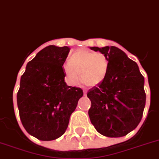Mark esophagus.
Returning a JSON list of instances; mask_svg holds the SVG:
<instances>
[{
  "label": "esophagus",
  "instance_id": "obj_1",
  "mask_svg": "<svg viewBox=\"0 0 159 159\" xmlns=\"http://www.w3.org/2000/svg\"><path fill=\"white\" fill-rule=\"evenodd\" d=\"M86 94H87V90H86V89H84V95L85 96Z\"/></svg>",
  "mask_w": 159,
  "mask_h": 159
}]
</instances>
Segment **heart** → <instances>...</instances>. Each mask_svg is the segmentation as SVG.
<instances>
[{"mask_svg": "<svg viewBox=\"0 0 159 159\" xmlns=\"http://www.w3.org/2000/svg\"><path fill=\"white\" fill-rule=\"evenodd\" d=\"M108 68V61L104 54L85 49L75 51L63 66L65 80L72 86L81 80L80 74L87 85L96 86L104 80Z\"/></svg>", "mask_w": 159, "mask_h": 159, "instance_id": "obj_1", "label": "heart"}]
</instances>
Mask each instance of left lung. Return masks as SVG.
Wrapping results in <instances>:
<instances>
[{
	"label": "left lung",
	"instance_id": "1",
	"mask_svg": "<svg viewBox=\"0 0 159 159\" xmlns=\"http://www.w3.org/2000/svg\"><path fill=\"white\" fill-rule=\"evenodd\" d=\"M106 56L108 68L104 80L90 89L89 115L97 132L109 138L125 136L142 120L146 105L144 77L138 66L116 47H91Z\"/></svg>",
	"mask_w": 159,
	"mask_h": 159
}]
</instances>
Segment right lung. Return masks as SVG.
I'll return each instance as SVG.
<instances>
[{
    "mask_svg": "<svg viewBox=\"0 0 159 159\" xmlns=\"http://www.w3.org/2000/svg\"><path fill=\"white\" fill-rule=\"evenodd\" d=\"M68 47L48 46L27 63L20 81L17 101L25 129L42 141L63 135L69 119L84 93L80 88L67 86L63 65Z\"/></svg>",
    "mask_w": 159,
    "mask_h": 159,
    "instance_id": "add662e5",
    "label": "right lung"
}]
</instances>
